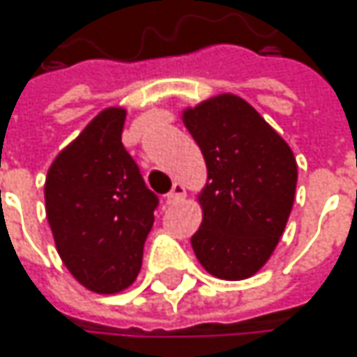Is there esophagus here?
Returning <instances> with one entry per match:
<instances>
[{"label": "esophagus", "mask_w": 357, "mask_h": 357, "mask_svg": "<svg viewBox=\"0 0 357 357\" xmlns=\"http://www.w3.org/2000/svg\"><path fill=\"white\" fill-rule=\"evenodd\" d=\"M183 197H185V188H183L181 183H174V188H172V192L167 194L165 202L172 206V204H178V202H181Z\"/></svg>", "instance_id": "esophagus-1"}]
</instances>
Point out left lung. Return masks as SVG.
I'll use <instances>...</instances> for the list:
<instances>
[{
	"mask_svg": "<svg viewBox=\"0 0 357 357\" xmlns=\"http://www.w3.org/2000/svg\"><path fill=\"white\" fill-rule=\"evenodd\" d=\"M183 123L204 153L209 179L192 248L211 275L245 280L270 259L284 234L298 181L294 153L231 93L185 109Z\"/></svg>",
	"mask_w": 357,
	"mask_h": 357,
	"instance_id": "8db88e82",
	"label": "left lung"
}]
</instances>
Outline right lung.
Here are the masks:
<instances>
[{
    "instance_id": "1",
    "label": "right lung",
    "mask_w": 357,
    "mask_h": 357,
    "mask_svg": "<svg viewBox=\"0 0 357 357\" xmlns=\"http://www.w3.org/2000/svg\"><path fill=\"white\" fill-rule=\"evenodd\" d=\"M123 121L126 109H103L45 178V213L59 257L98 294L132 286L160 204L121 144Z\"/></svg>"
}]
</instances>
